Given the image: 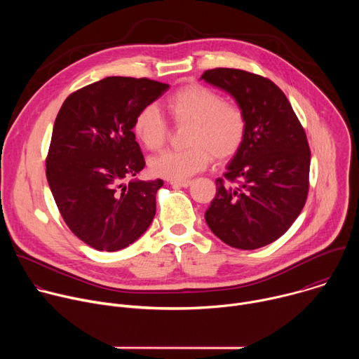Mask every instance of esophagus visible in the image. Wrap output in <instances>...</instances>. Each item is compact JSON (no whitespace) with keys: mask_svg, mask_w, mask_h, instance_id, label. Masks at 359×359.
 I'll list each match as a JSON object with an SVG mask.
<instances>
[{"mask_svg":"<svg viewBox=\"0 0 359 359\" xmlns=\"http://www.w3.org/2000/svg\"><path fill=\"white\" fill-rule=\"evenodd\" d=\"M170 184L173 187H189L191 184V180H170Z\"/></svg>","mask_w":359,"mask_h":359,"instance_id":"1","label":"esophagus"}]
</instances>
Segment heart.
Segmentation results:
<instances>
[{"label":"heart","instance_id":"b5f03b06","mask_svg":"<svg viewBox=\"0 0 359 359\" xmlns=\"http://www.w3.org/2000/svg\"><path fill=\"white\" fill-rule=\"evenodd\" d=\"M166 112L176 125H191L187 150H170L155 156L149 166L155 176L169 180L187 179L212 162L233 158L244 143L247 119L243 109L227 104L217 92L187 85L166 100ZM133 133L147 150H159L168 140L169 128L155 107H146L133 121Z\"/></svg>","mask_w":359,"mask_h":359}]
</instances>
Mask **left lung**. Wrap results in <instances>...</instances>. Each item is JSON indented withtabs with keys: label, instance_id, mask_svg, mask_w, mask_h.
Here are the masks:
<instances>
[{
	"label": "left lung",
	"instance_id": "obj_1",
	"mask_svg": "<svg viewBox=\"0 0 359 359\" xmlns=\"http://www.w3.org/2000/svg\"><path fill=\"white\" fill-rule=\"evenodd\" d=\"M208 83L227 92L247 119L245 139L204 215L226 244L255 250L281 237L301 213L311 153L287 96L270 79L233 68L209 69Z\"/></svg>",
	"mask_w": 359,
	"mask_h": 359
}]
</instances>
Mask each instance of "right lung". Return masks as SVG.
<instances>
[{"instance_id": "add662e5", "label": "right lung", "mask_w": 359, "mask_h": 359, "mask_svg": "<svg viewBox=\"0 0 359 359\" xmlns=\"http://www.w3.org/2000/svg\"><path fill=\"white\" fill-rule=\"evenodd\" d=\"M168 89L147 78L108 76L71 93L58 112L46 180L67 226L99 251L135 243L156 215L163 180L135 179L144 159L132 130L139 111Z\"/></svg>"}]
</instances>
